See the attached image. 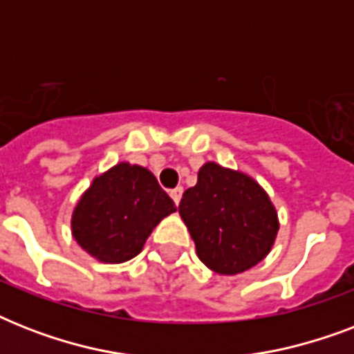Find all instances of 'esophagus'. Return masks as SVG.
<instances>
[{
    "mask_svg": "<svg viewBox=\"0 0 354 354\" xmlns=\"http://www.w3.org/2000/svg\"><path fill=\"white\" fill-rule=\"evenodd\" d=\"M182 194H183V189L182 187H176L171 191V198L174 200V204H180V200H182Z\"/></svg>",
    "mask_w": 354,
    "mask_h": 354,
    "instance_id": "1",
    "label": "esophagus"
}]
</instances>
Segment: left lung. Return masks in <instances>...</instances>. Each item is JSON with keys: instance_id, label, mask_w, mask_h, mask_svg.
I'll list each match as a JSON object with an SVG mask.
<instances>
[{"instance_id": "8db88e82", "label": "left lung", "mask_w": 354, "mask_h": 354, "mask_svg": "<svg viewBox=\"0 0 354 354\" xmlns=\"http://www.w3.org/2000/svg\"><path fill=\"white\" fill-rule=\"evenodd\" d=\"M178 211L198 259L221 275L261 263L279 232L275 205L259 182L215 161L200 167L198 182L183 193Z\"/></svg>"}]
</instances>
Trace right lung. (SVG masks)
Masks as SVG:
<instances>
[{"instance_id": "obj_1", "label": "right lung", "mask_w": 354, "mask_h": 354, "mask_svg": "<svg viewBox=\"0 0 354 354\" xmlns=\"http://www.w3.org/2000/svg\"><path fill=\"white\" fill-rule=\"evenodd\" d=\"M174 211V202L149 169L121 161L97 174L80 194L71 213V235L97 261L127 263Z\"/></svg>"}]
</instances>
